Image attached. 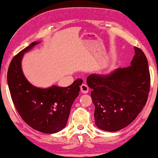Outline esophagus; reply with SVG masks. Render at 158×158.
Masks as SVG:
<instances>
[{
    "label": "esophagus",
    "instance_id": "esophagus-1",
    "mask_svg": "<svg viewBox=\"0 0 158 158\" xmlns=\"http://www.w3.org/2000/svg\"><path fill=\"white\" fill-rule=\"evenodd\" d=\"M88 90H89V88H88L87 84L85 83L82 84V85L81 86V90L83 94H87L88 92Z\"/></svg>",
    "mask_w": 158,
    "mask_h": 158
}]
</instances>
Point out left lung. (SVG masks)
Wrapping results in <instances>:
<instances>
[{
	"label": "left lung",
	"mask_w": 158,
	"mask_h": 158,
	"mask_svg": "<svg viewBox=\"0 0 158 158\" xmlns=\"http://www.w3.org/2000/svg\"><path fill=\"white\" fill-rule=\"evenodd\" d=\"M131 65L109 75H90L87 84L95 106V123L99 129L116 131L130 124L148 101L150 74L148 59L135 47Z\"/></svg>",
	"instance_id": "left-lung-1"
}]
</instances>
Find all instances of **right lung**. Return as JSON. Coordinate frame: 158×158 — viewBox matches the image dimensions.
Segmentation results:
<instances>
[{
	"label": "right lung",
	"instance_id": "right-lung-1",
	"mask_svg": "<svg viewBox=\"0 0 158 158\" xmlns=\"http://www.w3.org/2000/svg\"><path fill=\"white\" fill-rule=\"evenodd\" d=\"M38 43L32 42L14 56L8 67V85L13 103L22 119L36 131L53 134L66 126L83 80L77 79L66 88L53 85L43 89L31 85L23 74L21 59L24 52Z\"/></svg>",
	"mask_w": 158,
	"mask_h": 158
}]
</instances>
